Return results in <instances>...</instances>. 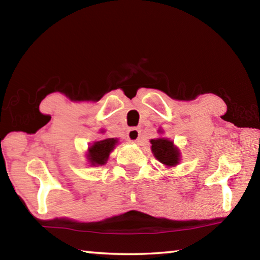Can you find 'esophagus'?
<instances>
[{
  "instance_id": "1",
  "label": "esophagus",
  "mask_w": 260,
  "mask_h": 260,
  "mask_svg": "<svg viewBox=\"0 0 260 260\" xmlns=\"http://www.w3.org/2000/svg\"><path fill=\"white\" fill-rule=\"evenodd\" d=\"M139 138H140V129L135 128V127L128 129V132H127V139H128V141H131V142H136V141L139 140Z\"/></svg>"
}]
</instances>
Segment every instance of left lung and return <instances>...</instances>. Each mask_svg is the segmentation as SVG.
<instances>
[{
    "label": "left lung",
    "mask_w": 260,
    "mask_h": 260,
    "mask_svg": "<svg viewBox=\"0 0 260 260\" xmlns=\"http://www.w3.org/2000/svg\"><path fill=\"white\" fill-rule=\"evenodd\" d=\"M151 150L158 160L166 166H175L179 162L180 153L173 146L172 141L167 139L151 140Z\"/></svg>",
    "instance_id": "left-lung-1"
}]
</instances>
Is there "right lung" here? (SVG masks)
I'll return each instance as SVG.
<instances>
[{"label":"right lung","mask_w":260,"mask_h":260,"mask_svg":"<svg viewBox=\"0 0 260 260\" xmlns=\"http://www.w3.org/2000/svg\"><path fill=\"white\" fill-rule=\"evenodd\" d=\"M117 143V140L107 139L102 141H98L93 146L88 149V160L90 161L91 165H103L108 160L110 152Z\"/></svg>","instance_id":"1"}]
</instances>
